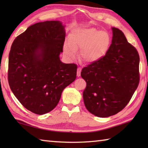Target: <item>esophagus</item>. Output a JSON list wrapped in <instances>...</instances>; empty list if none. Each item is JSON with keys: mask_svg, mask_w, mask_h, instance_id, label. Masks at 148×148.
<instances>
[{"mask_svg": "<svg viewBox=\"0 0 148 148\" xmlns=\"http://www.w3.org/2000/svg\"><path fill=\"white\" fill-rule=\"evenodd\" d=\"M80 74H81V68H77V76H80Z\"/></svg>", "mask_w": 148, "mask_h": 148, "instance_id": "esophagus-1", "label": "esophagus"}]
</instances>
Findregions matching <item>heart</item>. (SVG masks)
<instances>
[{
    "label": "heart",
    "mask_w": 148,
    "mask_h": 148,
    "mask_svg": "<svg viewBox=\"0 0 148 148\" xmlns=\"http://www.w3.org/2000/svg\"><path fill=\"white\" fill-rule=\"evenodd\" d=\"M110 44L109 34L95 28L76 29L69 36V41L64 44L66 56L74 59L80 49V58L84 62L91 63L103 57Z\"/></svg>",
    "instance_id": "b5f03b06"
}]
</instances>
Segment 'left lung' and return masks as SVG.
I'll list each match as a JSON object with an SVG mask.
<instances>
[{"instance_id": "1", "label": "left lung", "mask_w": 148, "mask_h": 148, "mask_svg": "<svg viewBox=\"0 0 148 148\" xmlns=\"http://www.w3.org/2000/svg\"><path fill=\"white\" fill-rule=\"evenodd\" d=\"M112 44L105 56L82 70L87 86L83 92L87 110L97 117L118 113L131 99L140 81V57L121 30L112 27Z\"/></svg>"}]
</instances>
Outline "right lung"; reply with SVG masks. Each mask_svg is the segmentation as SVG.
Wrapping results in <instances>:
<instances>
[{
	"instance_id": "add662e5",
	"label": "right lung",
	"mask_w": 148,
	"mask_h": 148,
	"mask_svg": "<svg viewBox=\"0 0 148 148\" xmlns=\"http://www.w3.org/2000/svg\"><path fill=\"white\" fill-rule=\"evenodd\" d=\"M65 40L59 21L39 22L17 36L9 53V86L23 106L42 115L53 110L65 87L76 77L77 65L59 58Z\"/></svg>"
}]
</instances>
